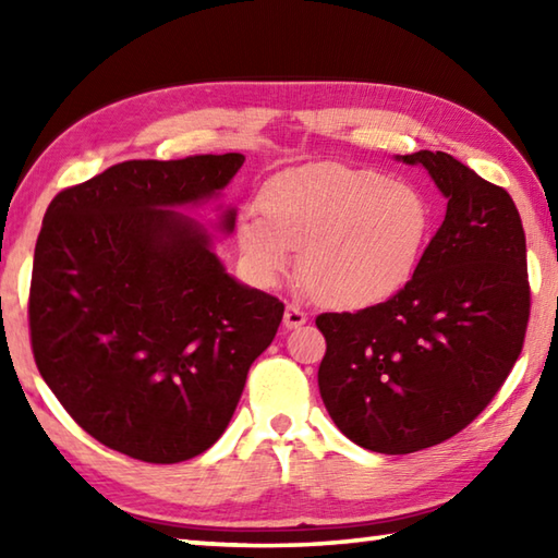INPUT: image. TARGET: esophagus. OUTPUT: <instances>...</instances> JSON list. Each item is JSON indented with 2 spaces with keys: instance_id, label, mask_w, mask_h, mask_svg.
<instances>
[{
  "instance_id": "esophagus-1",
  "label": "esophagus",
  "mask_w": 558,
  "mask_h": 558,
  "mask_svg": "<svg viewBox=\"0 0 558 558\" xmlns=\"http://www.w3.org/2000/svg\"><path fill=\"white\" fill-rule=\"evenodd\" d=\"M305 323H307L305 310H302L300 305H295V302H288L286 317H282V325H286L288 329H292V327H300V325H305Z\"/></svg>"
}]
</instances>
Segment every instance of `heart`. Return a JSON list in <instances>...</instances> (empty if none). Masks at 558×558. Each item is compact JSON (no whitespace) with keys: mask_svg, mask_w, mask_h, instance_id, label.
I'll use <instances>...</instances> for the list:
<instances>
[{"mask_svg":"<svg viewBox=\"0 0 558 558\" xmlns=\"http://www.w3.org/2000/svg\"><path fill=\"white\" fill-rule=\"evenodd\" d=\"M235 239L253 276L276 282L302 251V278L332 307H369L399 292L418 266L430 209L418 189L374 169L319 165L280 174Z\"/></svg>","mask_w":558,"mask_h":558,"instance_id":"1","label":"heart"}]
</instances>
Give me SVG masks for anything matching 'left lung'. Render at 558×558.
Instances as JSON below:
<instances>
[{
	"label": "left lung",
	"mask_w": 558,
	"mask_h": 558,
	"mask_svg": "<svg viewBox=\"0 0 558 558\" xmlns=\"http://www.w3.org/2000/svg\"><path fill=\"white\" fill-rule=\"evenodd\" d=\"M401 159L428 169L448 199L446 219L396 295L315 319L327 342L319 393L335 426L386 456L438 446L470 426L522 354L532 310L512 196L448 153Z\"/></svg>",
	"instance_id": "1"
}]
</instances>
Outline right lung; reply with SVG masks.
<instances>
[{"label": "right lung", "instance_id": "right-lung-1", "mask_svg": "<svg viewBox=\"0 0 558 558\" xmlns=\"http://www.w3.org/2000/svg\"><path fill=\"white\" fill-rule=\"evenodd\" d=\"M243 155L130 159L53 196L34 251V362L102 446L155 465L209 450L286 305L223 270L174 206L209 199ZM233 211L223 229L231 231Z\"/></svg>", "mask_w": 558, "mask_h": 558}]
</instances>
